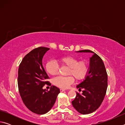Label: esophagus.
I'll use <instances>...</instances> for the list:
<instances>
[{
    "label": "esophagus",
    "instance_id": "1",
    "mask_svg": "<svg viewBox=\"0 0 125 125\" xmlns=\"http://www.w3.org/2000/svg\"><path fill=\"white\" fill-rule=\"evenodd\" d=\"M65 90L64 89H60V91H61V92H64V91H65Z\"/></svg>",
    "mask_w": 125,
    "mask_h": 125
}]
</instances>
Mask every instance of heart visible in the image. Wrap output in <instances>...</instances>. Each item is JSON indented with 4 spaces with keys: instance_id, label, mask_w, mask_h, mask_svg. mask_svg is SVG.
<instances>
[{
    "instance_id": "obj_1",
    "label": "heart",
    "mask_w": 125,
    "mask_h": 125,
    "mask_svg": "<svg viewBox=\"0 0 125 125\" xmlns=\"http://www.w3.org/2000/svg\"><path fill=\"white\" fill-rule=\"evenodd\" d=\"M59 62L62 66L68 68L67 75L73 76L78 80H82L85 77L88 72V64L85 61H79L74 57L66 56L61 57L58 59ZM59 67L56 61H49L46 64V70L49 74L55 75L58 72ZM74 82V78L72 76L68 77H57L54 78L53 83L58 87L66 89Z\"/></svg>"
}]
</instances>
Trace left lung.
Segmentation results:
<instances>
[{
  "label": "left lung",
  "instance_id": "8db88e82",
  "mask_svg": "<svg viewBox=\"0 0 125 125\" xmlns=\"http://www.w3.org/2000/svg\"><path fill=\"white\" fill-rule=\"evenodd\" d=\"M77 52L93 53L85 79L77 86L79 90L83 89V93H76L75 98L72 101L76 110L85 115L96 110L102 103L107 90V74L103 60L95 53L89 50Z\"/></svg>",
  "mask_w": 125,
  "mask_h": 125
}]
</instances>
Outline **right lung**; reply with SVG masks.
I'll return each mask as SVG.
<instances>
[{"mask_svg": "<svg viewBox=\"0 0 125 125\" xmlns=\"http://www.w3.org/2000/svg\"><path fill=\"white\" fill-rule=\"evenodd\" d=\"M49 48H35L25 56L18 70V88L23 103L32 113L43 115L51 109L60 93L54 85L50 90L43 89L49 78L42 65V58Z\"/></svg>", "mask_w": 125, "mask_h": 125, "instance_id": "add662e5", "label": "right lung"}]
</instances>
